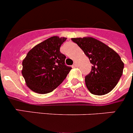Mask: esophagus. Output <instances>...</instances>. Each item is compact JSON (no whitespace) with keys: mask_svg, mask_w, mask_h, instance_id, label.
<instances>
[{"mask_svg":"<svg viewBox=\"0 0 133 133\" xmlns=\"http://www.w3.org/2000/svg\"><path fill=\"white\" fill-rule=\"evenodd\" d=\"M77 65V62H74V66L76 67Z\"/></svg>","mask_w":133,"mask_h":133,"instance_id":"1","label":"esophagus"}]
</instances>
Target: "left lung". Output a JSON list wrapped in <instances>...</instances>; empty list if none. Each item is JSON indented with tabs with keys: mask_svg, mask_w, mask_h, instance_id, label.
Instances as JSON below:
<instances>
[{
	"mask_svg": "<svg viewBox=\"0 0 133 133\" xmlns=\"http://www.w3.org/2000/svg\"><path fill=\"white\" fill-rule=\"evenodd\" d=\"M71 40L83 50L92 64L90 72L85 76V84L90 93L101 96L111 91L119 81L124 68L119 54L92 37Z\"/></svg>",
	"mask_w": 133,
	"mask_h": 133,
	"instance_id": "1",
	"label": "left lung"
}]
</instances>
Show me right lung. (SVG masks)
I'll list each match as a JSON object with an SVG mask.
<instances>
[{
  "instance_id": "obj_1",
  "label": "right lung",
  "mask_w": 133,
  "mask_h": 133,
  "mask_svg": "<svg viewBox=\"0 0 133 133\" xmlns=\"http://www.w3.org/2000/svg\"><path fill=\"white\" fill-rule=\"evenodd\" d=\"M67 38L54 36L33 47L22 62V75L27 87L39 94L53 91L66 78L71 68L65 65L60 46Z\"/></svg>"
}]
</instances>
